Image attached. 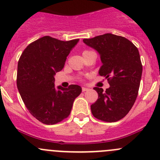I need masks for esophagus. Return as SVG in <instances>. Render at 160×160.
<instances>
[{"label":"esophagus","instance_id":"1","mask_svg":"<svg viewBox=\"0 0 160 160\" xmlns=\"http://www.w3.org/2000/svg\"><path fill=\"white\" fill-rule=\"evenodd\" d=\"M88 90H89V89H88V88H84V87H83V88H82V91H83V92L88 91Z\"/></svg>","mask_w":160,"mask_h":160}]
</instances>
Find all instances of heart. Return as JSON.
Here are the masks:
<instances>
[{
  "instance_id": "heart-1",
  "label": "heart",
  "mask_w": 160,
  "mask_h": 160,
  "mask_svg": "<svg viewBox=\"0 0 160 160\" xmlns=\"http://www.w3.org/2000/svg\"><path fill=\"white\" fill-rule=\"evenodd\" d=\"M84 52H87V51H84Z\"/></svg>"
}]
</instances>
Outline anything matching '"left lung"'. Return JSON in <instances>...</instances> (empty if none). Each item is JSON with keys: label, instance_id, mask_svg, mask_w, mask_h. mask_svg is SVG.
Returning <instances> with one entry per match:
<instances>
[{"label": "left lung", "instance_id": "obj_1", "mask_svg": "<svg viewBox=\"0 0 160 160\" xmlns=\"http://www.w3.org/2000/svg\"><path fill=\"white\" fill-rule=\"evenodd\" d=\"M83 42L100 55L102 66L98 73L110 84L106 91L93 88L98 99L90 106L92 114L104 122H118L129 112L138 96L142 72L138 50L128 39L111 33Z\"/></svg>", "mask_w": 160, "mask_h": 160}]
</instances>
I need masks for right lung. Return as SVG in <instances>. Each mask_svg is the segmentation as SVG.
<instances>
[{"label":"right lung","mask_w":160,"mask_h":160,"mask_svg":"<svg viewBox=\"0 0 160 160\" xmlns=\"http://www.w3.org/2000/svg\"><path fill=\"white\" fill-rule=\"evenodd\" d=\"M78 42L44 36L28 45L19 59L18 89L31 114L42 123L54 125L68 117L74 100L81 93L79 85L56 88L54 77Z\"/></svg>","instance_id":"1"}]
</instances>
